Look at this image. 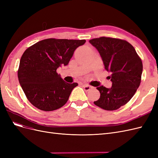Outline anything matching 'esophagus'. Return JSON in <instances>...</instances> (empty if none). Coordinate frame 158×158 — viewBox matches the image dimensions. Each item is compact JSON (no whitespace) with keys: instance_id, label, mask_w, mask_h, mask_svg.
<instances>
[{"instance_id":"obj_1","label":"esophagus","mask_w":158,"mask_h":158,"mask_svg":"<svg viewBox=\"0 0 158 158\" xmlns=\"http://www.w3.org/2000/svg\"><path fill=\"white\" fill-rule=\"evenodd\" d=\"M83 88H84V89L85 90V91H86V92H88V91H89V90H90V89H92V88H93V87L92 86H91V85H88V84H84L83 85Z\"/></svg>"}]
</instances>
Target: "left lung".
Here are the masks:
<instances>
[{
	"instance_id": "8db88e82",
	"label": "left lung",
	"mask_w": 158,
	"mask_h": 158,
	"mask_svg": "<svg viewBox=\"0 0 158 158\" xmlns=\"http://www.w3.org/2000/svg\"><path fill=\"white\" fill-rule=\"evenodd\" d=\"M97 49L112 87H98L100 98L95 106L107 111L118 109L127 103L136 93L141 82L142 62L134 47L125 40L101 37L89 41Z\"/></svg>"
}]
</instances>
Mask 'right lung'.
<instances>
[{
  "mask_svg": "<svg viewBox=\"0 0 158 158\" xmlns=\"http://www.w3.org/2000/svg\"><path fill=\"white\" fill-rule=\"evenodd\" d=\"M85 40L46 39L31 45L23 52L18 70V80L29 102L37 109L51 111L67 102L77 83L61 78L56 69L67 65L74 51Z\"/></svg>",
  "mask_w": 158,
  "mask_h": 158,
  "instance_id": "add662e5",
  "label": "right lung"
}]
</instances>
